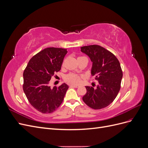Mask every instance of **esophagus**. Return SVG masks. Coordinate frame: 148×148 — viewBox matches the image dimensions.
<instances>
[{
    "label": "esophagus",
    "instance_id": "esophagus-1",
    "mask_svg": "<svg viewBox=\"0 0 148 148\" xmlns=\"http://www.w3.org/2000/svg\"><path fill=\"white\" fill-rule=\"evenodd\" d=\"M70 87H72V88H78V85H73V84H71L70 85Z\"/></svg>",
    "mask_w": 148,
    "mask_h": 148
}]
</instances>
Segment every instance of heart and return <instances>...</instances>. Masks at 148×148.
<instances>
[{"instance_id":"1","label":"heart","mask_w":148,"mask_h":148,"mask_svg":"<svg viewBox=\"0 0 148 148\" xmlns=\"http://www.w3.org/2000/svg\"><path fill=\"white\" fill-rule=\"evenodd\" d=\"M65 81L69 82V83L73 84H78L81 82L82 76L78 75L77 73H70L65 76Z\"/></svg>"}]
</instances>
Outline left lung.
<instances>
[{"mask_svg": "<svg viewBox=\"0 0 148 148\" xmlns=\"http://www.w3.org/2000/svg\"><path fill=\"white\" fill-rule=\"evenodd\" d=\"M92 62L91 75L99 83L96 88L86 86L83 101L91 108L98 110L110 104L117 97L121 87L123 72L114 54L98 45L81 47Z\"/></svg>", "mask_w": 148, "mask_h": 148, "instance_id": "obj_1", "label": "left lung"}]
</instances>
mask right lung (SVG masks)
<instances>
[{"label":"right lung","instance_id":"obj_1","mask_svg":"<svg viewBox=\"0 0 148 148\" xmlns=\"http://www.w3.org/2000/svg\"><path fill=\"white\" fill-rule=\"evenodd\" d=\"M67 51L48 47L29 60L23 72V89L31 105L42 114L54 112L63 102L69 86L65 83L52 89L49 82L59 71Z\"/></svg>","mask_w":148,"mask_h":148}]
</instances>
